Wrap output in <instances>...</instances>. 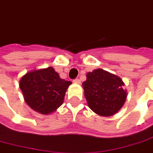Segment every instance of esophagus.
<instances>
[{"instance_id":"1","label":"esophagus","mask_w":153,"mask_h":153,"mask_svg":"<svg viewBox=\"0 0 153 153\" xmlns=\"http://www.w3.org/2000/svg\"><path fill=\"white\" fill-rule=\"evenodd\" d=\"M74 83H75V84H80L81 82H80L79 79H74Z\"/></svg>"}]
</instances>
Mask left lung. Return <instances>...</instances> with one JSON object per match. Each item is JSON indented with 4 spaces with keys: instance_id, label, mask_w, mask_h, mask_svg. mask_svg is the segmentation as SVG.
<instances>
[{
    "instance_id": "obj_1",
    "label": "left lung",
    "mask_w": 153,
    "mask_h": 153,
    "mask_svg": "<svg viewBox=\"0 0 153 153\" xmlns=\"http://www.w3.org/2000/svg\"><path fill=\"white\" fill-rule=\"evenodd\" d=\"M82 85L89 108L103 117L118 113L127 98L121 78L102 68L89 72Z\"/></svg>"
}]
</instances>
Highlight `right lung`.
<instances>
[{
  "instance_id": "1",
  "label": "right lung",
  "mask_w": 153,
  "mask_h": 153,
  "mask_svg": "<svg viewBox=\"0 0 153 153\" xmlns=\"http://www.w3.org/2000/svg\"><path fill=\"white\" fill-rule=\"evenodd\" d=\"M71 81L61 79L52 67L28 72L21 78L19 87L25 102L41 114L54 113L63 103Z\"/></svg>"
}]
</instances>
